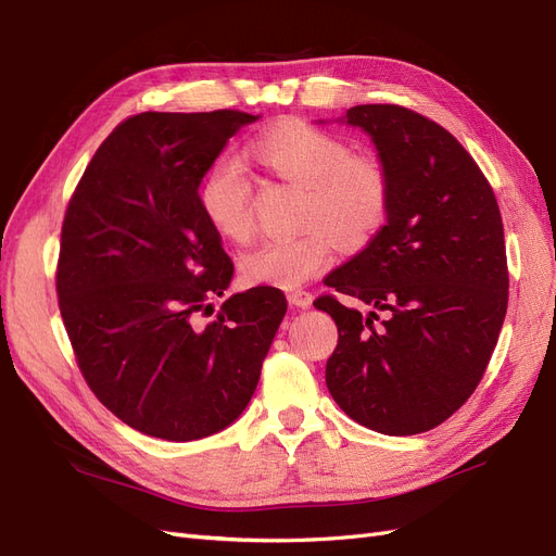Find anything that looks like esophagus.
<instances>
[{
	"instance_id": "34e87169",
	"label": "esophagus",
	"mask_w": 556,
	"mask_h": 556,
	"mask_svg": "<svg viewBox=\"0 0 556 556\" xmlns=\"http://www.w3.org/2000/svg\"><path fill=\"white\" fill-rule=\"evenodd\" d=\"M312 302H314V298L307 291H291L289 293V304L293 309H309Z\"/></svg>"
}]
</instances>
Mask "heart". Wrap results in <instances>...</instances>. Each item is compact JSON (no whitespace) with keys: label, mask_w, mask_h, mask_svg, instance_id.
Here are the masks:
<instances>
[{"label":"heart","mask_w":556,"mask_h":556,"mask_svg":"<svg viewBox=\"0 0 556 556\" xmlns=\"http://www.w3.org/2000/svg\"><path fill=\"white\" fill-rule=\"evenodd\" d=\"M249 154L283 182L304 189L302 226H312L302 236L267 240L242 254L238 270L249 286L295 289L328 265L332 240L342 249L363 247L388 217L386 166L369 154L353 156L342 138L314 124H277L252 140ZM195 201L219 238H252V182L238 161L214 159L201 175Z\"/></svg>","instance_id":"b5f03b06"}]
</instances>
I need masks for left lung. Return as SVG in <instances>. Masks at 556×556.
<instances>
[{
    "label": "left lung",
    "mask_w": 556,
    "mask_h": 556,
    "mask_svg": "<svg viewBox=\"0 0 556 556\" xmlns=\"http://www.w3.org/2000/svg\"><path fill=\"white\" fill-rule=\"evenodd\" d=\"M337 122L365 131L390 175L386 226L328 277L339 342L326 365L332 400L388 437L451 418L488 369L508 307L504 224L485 175L453 134L402 105H353ZM387 314L381 327L372 320Z\"/></svg>",
    "instance_id": "obj_1"
}]
</instances>
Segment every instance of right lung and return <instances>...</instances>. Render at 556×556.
Listing matches in <instances>:
<instances>
[{
  "instance_id": "obj_1",
  "label": "right lung",
  "mask_w": 556,
  "mask_h": 556,
  "mask_svg": "<svg viewBox=\"0 0 556 556\" xmlns=\"http://www.w3.org/2000/svg\"><path fill=\"white\" fill-rule=\"evenodd\" d=\"M261 115L140 113L101 142L66 207L60 312L99 402L138 432L195 441L236 422L286 314L256 286L224 300L232 263L195 189Z\"/></svg>"
}]
</instances>
